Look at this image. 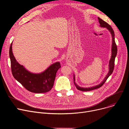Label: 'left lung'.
Listing matches in <instances>:
<instances>
[{
    "label": "left lung",
    "mask_w": 129,
    "mask_h": 129,
    "mask_svg": "<svg viewBox=\"0 0 129 129\" xmlns=\"http://www.w3.org/2000/svg\"><path fill=\"white\" fill-rule=\"evenodd\" d=\"M98 21L100 24V26L101 27H104V28H106L107 29H108L110 31V32H111V34L112 37V54H111V58L110 59L109 61V71L108 72V74L107 75V76L105 77V79L103 80V81L101 82L100 84H99L98 85L95 86L94 87H89V88H82L80 87L79 86H78L77 84L75 83V76L74 75V83L75 84L76 88L80 91H90V90H92L94 89H96L97 88H99L101 87L106 82V81L107 80V79H108V78L109 77L111 74L112 73L113 70H114V61H115V58H116V56L117 54V46L116 45V42H115V40H114V31L112 29V27L108 24V23H107L106 22H105V21H104L103 20H102L101 19H100V18H98Z\"/></svg>",
    "instance_id": "obj_1"
}]
</instances>
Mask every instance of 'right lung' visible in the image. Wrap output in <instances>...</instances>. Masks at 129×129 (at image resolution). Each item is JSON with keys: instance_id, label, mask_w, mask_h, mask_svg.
I'll list each match as a JSON object with an SVG mask.
<instances>
[{"instance_id": "add662e5", "label": "right lung", "mask_w": 129, "mask_h": 129, "mask_svg": "<svg viewBox=\"0 0 129 129\" xmlns=\"http://www.w3.org/2000/svg\"><path fill=\"white\" fill-rule=\"evenodd\" d=\"M12 43L9 49V56L13 76L26 90L32 92L44 93L50 91L54 85L57 71L61 67L60 63L56 62L51 65L41 73H31L16 60L12 53Z\"/></svg>"}]
</instances>
